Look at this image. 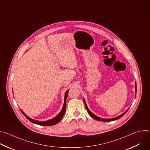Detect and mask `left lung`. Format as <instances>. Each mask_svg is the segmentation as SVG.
<instances>
[{
	"label": "left lung",
	"mask_w": 150,
	"mask_h": 150,
	"mask_svg": "<svg viewBox=\"0 0 150 150\" xmlns=\"http://www.w3.org/2000/svg\"><path fill=\"white\" fill-rule=\"evenodd\" d=\"M135 93L137 94V83H136V82H135ZM83 102H84V104H85V108H86V109H87V110L88 114H89L93 119H96V120H99V121H102V122H111V121H113V120H117V119H118L122 117V116H123L126 114V113L127 112V110H129V109H127L124 113H123L121 114L120 115L118 116L117 117H114V118H112V119H103V118H101V117H100L97 116L95 115L94 113H93L89 110V109L88 108L87 105V104H86V102H85V100L84 98H83Z\"/></svg>",
	"instance_id": "8db88e82"
}]
</instances>
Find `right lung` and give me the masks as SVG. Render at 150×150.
Wrapping results in <instances>:
<instances>
[{
	"instance_id": "right-lung-1",
	"label": "right lung",
	"mask_w": 150,
	"mask_h": 150,
	"mask_svg": "<svg viewBox=\"0 0 150 150\" xmlns=\"http://www.w3.org/2000/svg\"><path fill=\"white\" fill-rule=\"evenodd\" d=\"M69 90H68L67 91V92L65 93V98H64V104L63 105V108L60 111V112L54 117L52 118V119L48 120L47 121H40V120H34L31 118H30V117H28V116H27L24 112L21 109V112L23 113V114L26 117V118L29 120L30 122H31L33 123L37 124V125H42V126H52V125H54L57 124L58 122H59L61 119H62L64 114H65V112H66V106H67V103H66V101L67 99V97H68V92H69Z\"/></svg>"
}]
</instances>
